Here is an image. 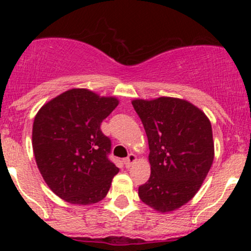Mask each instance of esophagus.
<instances>
[{
	"instance_id": "34e87169",
	"label": "esophagus",
	"mask_w": 251,
	"mask_h": 251,
	"mask_svg": "<svg viewBox=\"0 0 251 251\" xmlns=\"http://www.w3.org/2000/svg\"><path fill=\"white\" fill-rule=\"evenodd\" d=\"M135 160H137V157H135L133 153H129L127 155V158H125V159H124V163H125L126 168H131V166L135 163Z\"/></svg>"
}]
</instances>
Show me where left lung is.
<instances>
[{
    "label": "left lung",
    "instance_id": "left-lung-1",
    "mask_svg": "<svg viewBox=\"0 0 251 251\" xmlns=\"http://www.w3.org/2000/svg\"><path fill=\"white\" fill-rule=\"evenodd\" d=\"M149 140L151 176L139 186L144 203L160 212L180 208L205 179L214 160L211 124L185 100H133Z\"/></svg>",
    "mask_w": 251,
    "mask_h": 251
}]
</instances>
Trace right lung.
Listing matches in <instances>:
<instances>
[{
	"instance_id": "add662e5",
	"label": "right lung",
	"mask_w": 251,
	"mask_h": 251,
	"mask_svg": "<svg viewBox=\"0 0 251 251\" xmlns=\"http://www.w3.org/2000/svg\"><path fill=\"white\" fill-rule=\"evenodd\" d=\"M118 106L88 89H70L37 112L33 150L43 179L54 194L72 204H93L107 195L119 172L108 158L111 139L100 129Z\"/></svg>"
}]
</instances>
